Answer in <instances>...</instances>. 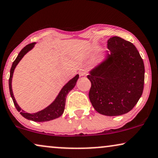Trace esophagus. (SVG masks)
I'll list each match as a JSON object with an SVG mask.
<instances>
[{
    "instance_id": "obj_1",
    "label": "esophagus",
    "mask_w": 158,
    "mask_h": 158,
    "mask_svg": "<svg viewBox=\"0 0 158 158\" xmlns=\"http://www.w3.org/2000/svg\"><path fill=\"white\" fill-rule=\"evenodd\" d=\"M79 75H80L81 77H86V76L88 75V73L86 71L82 70V71H81L80 72H79Z\"/></svg>"
}]
</instances>
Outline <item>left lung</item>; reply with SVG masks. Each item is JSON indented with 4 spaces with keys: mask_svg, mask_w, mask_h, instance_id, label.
<instances>
[{
    "mask_svg": "<svg viewBox=\"0 0 158 158\" xmlns=\"http://www.w3.org/2000/svg\"><path fill=\"white\" fill-rule=\"evenodd\" d=\"M106 57L91 69L90 102L97 112L108 116L127 113L144 89V66L135 46L119 37L108 41Z\"/></svg>",
    "mask_w": 158,
    "mask_h": 158,
    "instance_id": "left-lung-1",
    "label": "left lung"
}]
</instances>
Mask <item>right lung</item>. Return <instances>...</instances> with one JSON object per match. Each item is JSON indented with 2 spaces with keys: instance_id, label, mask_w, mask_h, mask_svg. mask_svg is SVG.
Masks as SVG:
<instances>
[{
  "instance_id": "1",
  "label": "right lung",
  "mask_w": 158,
  "mask_h": 158,
  "mask_svg": "<svg viewBox=\"0 0 158 158\" xmlns=\"http://www.w3.org/2000/svg\"><path fill=\"white\" fill-rule=\"evenodd\" d=\"M36 45V43H32L31 44H29L25 46L23 49L21 50L19 53L18 56L16 57V60L13 62L11 68H10V77L9 80H8V85H9V91L12 100L15 106L16 110L19 112H20V114L22 115L23 117H24L25 118L31 120V121H35V122H45V121H49L51 120L58 118V117H60L63 113H64V109H65V105H66V95L71 90L73 89V87H75L77 81L79 79V74H77L74 77L72 78L71 80H69L64 87H62V89H60L59 93L56 97V99L52 101L49 106L46 107L45 108L43 109V110L38 111L37 113H27L24 110H22L19 106L17 102L14 98L13 90H12V78H13L14 71L15 70L16 66H17L19 63L20 62V60L22 59L23 57L26 55L29 51H30L31 49H33V48L35 47V45Z\"/></svg>"
}]
</instances>
